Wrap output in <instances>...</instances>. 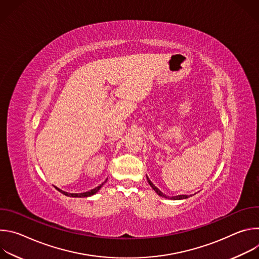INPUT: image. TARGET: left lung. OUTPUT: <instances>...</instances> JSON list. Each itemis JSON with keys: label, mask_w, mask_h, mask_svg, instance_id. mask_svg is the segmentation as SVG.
<instances>
[{"label": "left lung", "mask_w": 259, "mask_h": 259, "mask_svg": "<svg viewBox=\"0 0 259 259\" xmlns=\"http://www.w3.org/2000/svg\"><path fill=\"white\" fill-rule=\"evenodd\" d=\"M146 178H147V182L150 183V186L152 187V189L160 196V197H162V198H166V199H171V200H183V199H188V198H190V197H192V195H178V196H174V197H168V196H166L165 194H163L156 186L155 184L150 180V178L146 176Z\"/></svg>", "instance_id": "8db88e82"}]
</instances>
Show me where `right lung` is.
<instances>
[{"mask_svg": "<svg viewBox=\"0 0 259 259\" xmlns=\"http://www.w3.org/2000/svg\"><path fill=\"white\" fill-rule=\"evenodd\" d=\"M106 180H107V179H105L104 182H102V183L100 184V186L96 187L95 189H93V190H91V191H88V192H85V193H80V194H70V193H66V192H64V191H62V190H60V189H58V188H56V187H55V189H56L57 191H59L61 194H63L64 196H67V197H72V198H86V197H91V196L95 195V194L102 188V186L106 182Z\"/></svg>", "mask_w": 259, "mask_h": 259, "instance_id": "1", "label": "right lung"}]
</instances>
